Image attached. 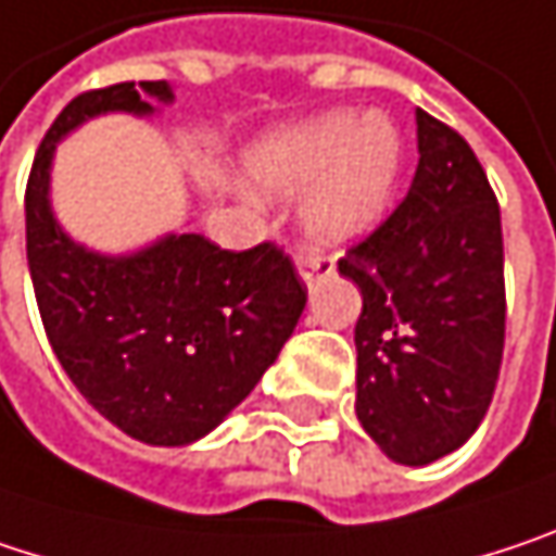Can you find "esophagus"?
Masks as SVG:
<instances>
[{"instance_id":"34e87169","label":"esophagus","mask_w":556,"mask_h":556,"mask_svg":"<svg viewBox=\"0 0 556 556\" xmlns=\"http://www.w3.org/2000/svg\"><path fill=\"white\" fill-rule=\"evenodd\" d=\"M298 268H301V278L307 281V288H313L316 281L329 278V275L336 271V262L326 258V255H319V252L301 249V252H298Z\"/></svg>"}]
</instances>
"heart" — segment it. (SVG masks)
Instances as JSON below:
<instances>
[{"label": "heart", "mask_w": 556, "mask_h": 556, "mask_svg": "<svg viewBox=\"0 0 556 556\" xmlns=\"http://www.w3.org/2000/svg\"><path fill=\"white\" fill-rule=\"evenodd\" d=\"M400 169V143L381 117L332 111L268 137L252 173L281 194L311 188L301 220L326 249L355 243L381 224Z\"/></svg>", "instance_id": "heart-1"}]
</instances>
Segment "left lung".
Wrapping results in <instances>:
<instances>
[{
  "instance_id": "8db88e82",
  "label": "left lung",
  "mask_w": 556,
  "mask_h": 556,
  "mask_svg": "<svg viewBox=\"0 0 556 556\" xmlns=\"http://www.w3.org/2000/svg\"><path fill=\"white\" fill-rule=\"evenodd\" d=\"M406 198L339 271L362 288L355 413L409 467L460 448L483 422L506 342L500 204L470 143L416 108Z\"/></svg>"
}]
</instances>
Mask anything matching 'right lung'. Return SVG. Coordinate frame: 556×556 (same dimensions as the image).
Returning a JSON list of instances; mask_svg holds the SVG:
<instances>
[{
    "instance_id": "obj_1",
    "label": "right lung",
    "mask_w": 556,
    "mask_h": 556,
    "mask_svg": "<svg viewBox=\"0 0 556 556\" xmlns=\"http://www.w3.org/2000/svg\"><path fill=\"white\" fill-rule=\"evenodd\" d=\"M140 89L173 102L166 79ZM140 89L83 92L50 124L25 191L28 268L43 332L79 393L137 442L188 445L262 381L304 313L307 285L275 243L230 252L201 233H169L134 255H99L60 230L47 194L56 140L104 111L150 114Z\"/></svg>"
}]
</instances>
